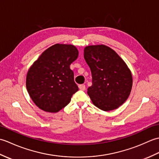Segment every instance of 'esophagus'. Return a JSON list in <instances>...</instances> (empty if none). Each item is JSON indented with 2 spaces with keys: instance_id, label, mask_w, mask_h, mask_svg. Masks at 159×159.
<instances>
[{
  "instance_id": "34e87169",
  "label": "esophagus",
  "mask_w": 159,
  "mask_h": 159,
  "mask_svg": "<svg viewBox=\"0 0 159 159\" xmlns=\"http://www.w3.org/2000/svg\"><path fill=\"white\" fill-rule=\"evenodd\" d=\"M79 89L82 91H84L85 89V85H83V84H82V85H79Z\"/></svg>"
}]
</instances>
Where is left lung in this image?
I'll list each match as a JSON object with an SVG mask.
<instances>
[{
    "mask_svg": "<svg viewBox=\"0 0 159 159\" xmlns=\"http://www.w3.org/2000/svg\"><path fill=\"white\" fill-rule=\"evenodd\" d=\"M84 58L92 72V85L87 94L94 105L109 111L124 104L130 93L133 78L120 57L109 47L97 45L85 47Z\"/></svg>",
    "mask_w": 159,
    "mask_h": 159,
    "instance_id": "1",
    "label": "left lung"
}]
</instances>
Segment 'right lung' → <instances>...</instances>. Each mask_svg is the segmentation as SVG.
<instances>
[{
	"label": "right lung",
	"instance_id": "1",
	"mask_svg": "<svg viewBox=\"0 0 159 159\" xmlns=\"http://www.w3.org/2000/svg\"><path fill=\"white\" fill-rule=\"evenodd\" d=\"M78 55L75 46L57 43L46 50L29 70L26 89L39 109L56 113L70 103L79 90L70 68Z\"/></svg>",
	"mask_w": 159,
	"mask_h": 159
}]
</instances>
